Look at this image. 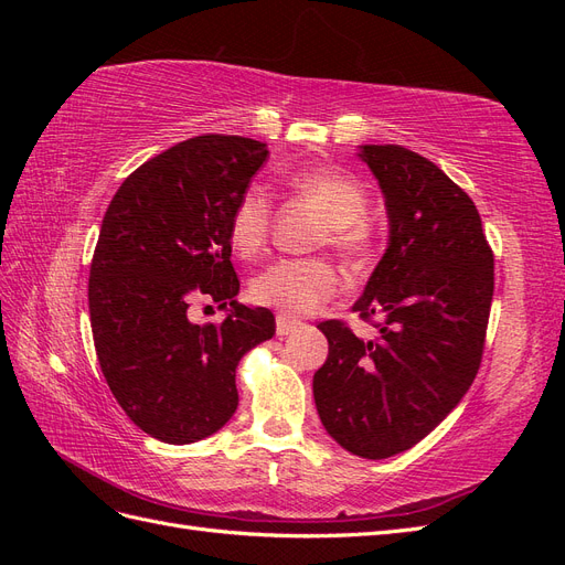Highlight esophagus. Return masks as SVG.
I'll list each match as a JSON object with an SVG mask.
<instances>
[{
    "mask_svg": "<svg viewBox=\"0 0 565 565\" xmlns=\"http://www.w3.org/2000/svg\"><path fill=\"white\" fill-rule=\"evenodd\" d=\"M299 324H301L299 320L280 313V316L276 318V332H278V337H287V334H292V332L299 328Z\"/></svg>",
    "mask_w": 565,
    "mask_h": 565,
    "instance_id": "34e87169",
    "label": "esophagus"
}]
</instances>
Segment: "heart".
Instances as JSON below:
<instances>
[{"mask_svg":"<svg viewBox=\"0 0 565 565\" xmlns=\"http://www.w3.org/2000/svg\"><path fill=\"white\" fill-rule=\"evenodd\" d=\"M287 185L297 195L316 204L328 221L324 241L341 259L351 266H365L377 252V233L363 216L367 210L365 188L353 177L337 169L306 167L287 177ZM270 233V200L262 188H247L237 198L228 218L231 247L254 259L268 243ZM339 289V276L324 259H280L264 268L252 280V297L264 306L280 309L287 316H306L318 311Z\"/></svg>","mask_w":565,"mask_h":565,"instance_id":"obj_1","label":"heart"}]
</instances>
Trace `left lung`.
Returning a JSON list of instances; mask_svg holds the SVG:
<instances>
[{
    "label": "left lung",
    "mask_w": 565,
    "mask_h": 565,
    "mask_svg": "<svg viewBox=\"0 0 565 565\" xmlns=\"http://www.w3.org/2000/svg\"><path fill=\"white\" fill-rule=\"evenodd\" d=\"M388 214V247L353 311L361 339L324 320L330 353L313 374L320 422L341 448L386 459L429 436L481 367L494 266L473 200L403 146H361Z\"/></svg>",
    "instance_id": "8db88e82"
}]
</instances>
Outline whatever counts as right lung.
I'll return each instance as SVG.
<instances>
[{"instance_id": "right-lung-1", "label": "right lung", "mask_w": 565, "mask_h": 565, "mask_svg": "<svg viewBox=\"0 0 565 565\" xmlns=\"http://www.w3.org/2000/svg\"><path fill=\"white\" fill-rule=\"evenodd\" d=\"M266 158L245 136H195L131 172L100 224L89 276L98 365L127 417L162 443L216 434L237 409V363L276 334L268 309L237 303L228 241ZM198 296L228 302L227 320L188 321Z\"/></svg>"}]
</instances>
